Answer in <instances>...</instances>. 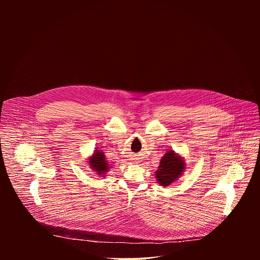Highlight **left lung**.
Returning a JSON list of instances; mask_svg holds the SVG:
<instances>
[{
	"label": "left lung",
	"mask_w": 260,
	"mask_h": 260,
	"mask_svg": "<svg viewBox=\"0 0 260 260\" xmlns=\"http://www.w3.org/2000/svg\"><path fill=\"white\" fill-rule=\"evenodd\" d=\"M186 164L183 157L176 153L174 150H169L160 159L155 178L160 186L167 187L176 182L184 173Z\"/></svg>",
	"instance_id": "obj_1"
}]
</instances>
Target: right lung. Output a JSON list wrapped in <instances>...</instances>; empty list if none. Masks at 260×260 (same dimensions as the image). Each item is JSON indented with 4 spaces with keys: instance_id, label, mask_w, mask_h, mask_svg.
Returning <instances> with one entry per match:
<instances>
[{
    "instance_id": "1",
    "label": "right lung",
    "mask_w": 260,
    "mask_h": 260,
    "mask_svg": "<svg viewBox=\"0 0 260 260\" xmlns=\"http://www.w3.org/2000/svg\"><path fill=\"white\" fill-rule=\"evenodd\" d=\"M88 165L90 169L99 176H104L105 174H107L110 168V165L105 159L104 152H102L101 150H94L93 154L88 158Z\"/></svg>"
}]
</instances>
